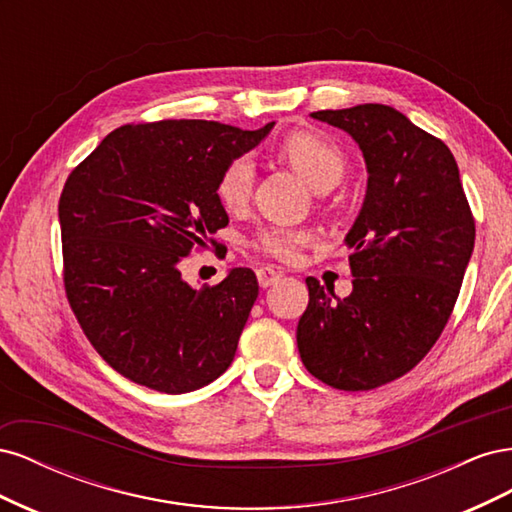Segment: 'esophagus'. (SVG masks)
I'll return each instance as SVG.
<instances>
[{
  "instance_id": "esophagus-1",
  "label": "esophagus",
  "mask_w": 512,
  "mask_h": 512,
  "mask_svg": "<svg viewBox=\"0 0 512 512\" xmlns=\"http://www.w3.org/2000/svg\"><path fill=\"white\" fill-rule=\"evenodd\" d=\"M256 277H258L260 288H269L275 282L282 280V271H277L273 267H260V269H256Z\"/></svg>"
}]
</instances>
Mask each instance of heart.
I'll return each mask as SVG.
<instances>
[{"mask_svg": "<svg viewBox=\"0 0 512 512\" xmlns=\"http://www.w3.org/2000/svg\"><path fill=\"white\" fill-rule=\"evenodd\" d=\"M277 156L288 162L297 173H301L309 185L316 190H331L342 179L346 170V153L331 138L318 132L297 130L288 134L277 145ZM256 185V164L250 156L232 158L215 183V196H218L224 211L239 215L252 203ZM318 235L312 228H292V226H262L258 228L250 245L252 250L275 258L280 262H294L305 247L316 243Z\"/></svg>", "mask_w": 512, "mask_h": 512, "instance_id": "1", "label": "heart"}]
</instances>
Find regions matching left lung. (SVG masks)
Here are the masks:
<instances>
[{
    "instance_id": "left-lung-1",
    "label": "left lung",
    "mask_w": 512,
    "mask_h": 512,
    "mask_svg": "<svg viewBox=\"0 0 512 512\" xmlns=\"http://www.w3.org/2000/svg\"><path fill=\"white\" fill-rule=\"evenodd\" d=\"M312 117L359 143L369 179L346 237L352 292L337 299L307 277L297 346L320 382L371 391L408 374L438 342L474 250V215L451 149L395 108L359 104Z\"/></svg>"
}]
</instances>
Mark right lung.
<instances>
[{"instance_id": "right-lung-1", "label": "right lung", "mask_w": 512, "mask_h": 512, "mask_svg": "<svg viewBox=\"0 0 512 512\" xmlns=\"http://www.w3.org/2000/svg\"><path fill=\"white\" fill-rule=\"evenodd\" d=\"M273 128L128 123L76 166L59 196L64 288L83 333L123 378L190 393L222 376L258 297L252 269L192 288L179 265L228 224L215 183ZM213 241V239H211Z\"/></svg>"}]
</instances>
